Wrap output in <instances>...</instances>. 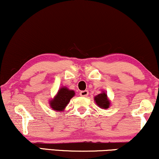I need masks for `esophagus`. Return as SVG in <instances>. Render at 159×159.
<instances>
[{"instance_id":"1","label":"esophagus","mask_w":159,"mask_h":159,"mask_svg":"<svg viewBox=\"0 0 159 159\" xmlns=\"http://www.w3.org/2000/svg\"><path fill=\"white\" fill-rule=\"evenodd\" d=\"M80 95L81 96V97H87L88 95H89V91H87V90H85V91H82L80 92Z\"/></svg>"}]
</instances>
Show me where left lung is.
Segmentation results:
<instances>
[{
	"mask_svg": "<svg viewBox=\"0 0 159 159\" xmlns=\"http://www.w3.org/2000/svg\"><path fill=\"white\" fill-rule=\"evenodd\" d=\"M94 101L97 104L98 106L104 109L108 108L110 104H111L106 93H105V92H102V93L94 97Z\"/></svg>",
	"mask_w": 159,
	"mask_h": 159,
	"instance_id": "8db88e82",
	"label": "left lung"
}]
</instances>
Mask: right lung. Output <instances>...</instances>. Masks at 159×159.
I'll list each match as a JSON object with an SVG mask.
<instances>
[{
    "mask_svg": "<svg viewBox=\"0 0 159 159\" xmlns=\"http://www.w3.org/2000/svg\"><path fill=\"white\" fill-rule=\"evenodd\" d=\"M75 94V92L66 87H62L59 90L57 95L49 102L50 106L54 111L60 112L67 106L70 99Z\"/></svg>",
    "mask_w": 159,
    "mask_h": 159,
    "instance_id": "obj_1",
    "label": "right lung"
}]
</instances>
